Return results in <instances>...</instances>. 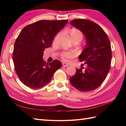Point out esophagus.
<instances>
[{
  "label": "esophagus",
  "instance_id": "obj_1",
  "mask_svg": "<svg viewBox=\"0 0 126 126\" xmlns=\"http://www.w3.org/2000/svg\"><path fill=\"white\" fill-rule=\"evenodd\" d=\"M62 65H63V66H64V67H67V66H68V64L65 63V62H63L62 63Z\"/></svg>",
  "mask_w": 126,
  "mask_h": 126
}]
</instances>
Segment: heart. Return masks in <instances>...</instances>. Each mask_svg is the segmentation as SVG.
I'll return each instance as SVG.
<instances>
[{"label": "heart", "instance_id": "heart-1", "mask_svg": "<svg viewBox=\"0 0 126 126\" xmlns=\"http://www.w3.org/2000/svg\"><path fill=\"white\" fill-rule=\"evenodd\" d=\"M69 35L72 41L74 42H81L83 38V35L82 32L77 29H72L69 32ZM61 36V33L57 34L55 38V41ZM61 57L64 61H68L70 59L74 58L76 56V53L74 51H63L61 53Z\"/></svg>", "mask_w": 126, "mask_h": 126}]
</instances>
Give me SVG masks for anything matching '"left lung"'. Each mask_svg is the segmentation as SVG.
Instances as JSON below:
<instances>
[{"instance_id":"8db88e82","label":"left lung","mask_w":126,"mask_h":126,"mask_svg":"<svg viewBox=\"0 0 126 126\" xmlns=\"http://www.w3.org/2000/svg\"><path fill=\"white\" fill-rule=\"evenodd\" d=\"M70 24L81 31L86 39L85 47L79 56L86 68L77 69L75 74L69 79L70 82L81 92L94 90L102 84L110 70V41L103 29L92 21L77 19L72 20Z\"/></svg>"}]
</instances>
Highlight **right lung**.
<instances>
[{"label":"right lung","instance_id":"add662e5","mask_svg":"<svg viewBox=\"0 0 126 126\" xmlns=\"http://www.w3.org/2000/svg\"><path fill=\"white\" fill-rule=\"evenodd\" d=\"M68 20H42L26 26L14 45L13 61L19 79L24 84L38 89L49 83L61 62L48 64L43 59L44 49L51 46L55 35L67 24Z\"/></svg>","mask_w":126,"mask_h":126}]
</instances>
